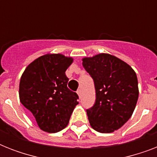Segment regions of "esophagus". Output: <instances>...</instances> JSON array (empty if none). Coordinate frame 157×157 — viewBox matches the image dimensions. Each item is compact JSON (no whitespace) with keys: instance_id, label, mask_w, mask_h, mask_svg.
<instances>
[{"instance_id":"esophagus-1","label":"esophagus","mask_w":157,"mask_h":157,"mask_svg":"<svg viewBox=\"0 0 157 157\" xmlns=\"http://www.w3.org/2000/svg\"><path fill=\"white\" fill-rule=\"evenodd\" d=\"M76 93H77V94H78L79 98H81V90H78Z\"/></svg>"}]
</instances>
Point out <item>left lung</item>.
Segmentation results:
<instances>
[{"label": "left lung", "instance_id": "obj_1", "mask_svg": "<svg viewBox=\"0 0 157 157\" xmlns=\"http://www.w3.org/2000/svg\"><path fill=\"white\" fill-rule=\"evenodd\" d=\"M93 78L96 100L86 110L91 127L99 133H112L131 117L139 98L138 79L129 64L109 54L82 59Z\"/></svg>", "mask_w": 157, "mask_h": 157}]
</instances>
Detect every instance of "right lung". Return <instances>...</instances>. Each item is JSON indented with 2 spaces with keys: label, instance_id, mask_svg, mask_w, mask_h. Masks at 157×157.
<instances>
[{
  "label": "right lung",
  "instance_id": "obj_1",
  "mask_svg": "<svg viewBox=\"0 0 157 157\" xmlns=\"http://www.w3.org/2000/svg\"><path fill=\"white\" fill-rule=\"evenodd\" d=\"M72 62V58L61 54H45L32 62L21 76V103L32 112L43 131L63 129L78 104V95L67 88L65 74Z\"/></svg>",
  "mask_w": 157,
  "mask_h": 157
}]
</instances>
